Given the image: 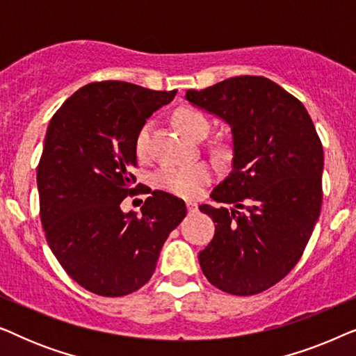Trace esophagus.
I'll list each match as a JSON object with an SVG mask.
<instances>
[{
	"instance_id": "1",
	"label": "esophagus",
	"mask_w": 356,
	"mask_h": 356,
	"mask_svg": "<svg viewBox=\"0 0 356 356\" xmlns=\"http://www.w3.org/2000/svg\"><path fill=\"white\" fill-rule=\"evenodd\" d=\"M186 206H188V211L189 212H196L197 211V204L194 202V201H188Z\"/></svg>"
}]
</instances>
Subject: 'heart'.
Returning <instances> with one entry per match:
<instances>
[{"label":"heart","instance_id":"heart-1","mask_svg":"<svg viewBox=\"0 0 356 356\" xmlns=\"http://www.w3.org/2000/svg\"><path fill=\"white\" fill-rule=\"evenodd\" d=\"M175 123L183 131L188 138L194 140L204 139L211 131V121L202 111L193 106H181L175 111ZM149 133L150 123H145L136 136V152L144 155L149 147ZM211 179V170L204 163H189V165H165L155 173V181L162 189L178 194V196L191 197L197 194L204 184Z\"/></svg>","mask_w":356,"mask_h":356}]
</instances>
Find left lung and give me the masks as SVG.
Wrapping results in <instances>:
<instances>
[{
	"mask_svg": "<svg viewBox=\"0 0 356 356\" xmlns=\"http://www.w3.org/2000/svg\"><path fill=\"white\" fill-rule=\"evenodd\" d=\"M184 99L232 129V170L211 194L232 207L199 206L217 223L199 264L222 291L261 293L293 269L319 217L318 133L303 104L262 76L230 77Z\"/></svg>",
	"mask_w": 356,
	"mask_h": 356,
	"instance_id": "left-lung-1",
	"label": "left lung"
}]
</instances>
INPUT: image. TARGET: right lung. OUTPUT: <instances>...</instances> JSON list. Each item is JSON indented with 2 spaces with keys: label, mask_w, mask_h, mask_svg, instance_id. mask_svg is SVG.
Returning a JSON list of instances; mask_svg holds the SVG:
<instances>
[{
  "label": "right lung",
  "mask_w": 356,
  "mask_h": 356,
  "mask_svg": "<svg viewBox=\"0 0 356 356\" xmlns=\"http://www.w3.org/2000/svg\"><path fill=\"white\" fill-rule=\"evenodd\" d=\"M175 94L92 82L48 124L37 168L42 225L63 269L92 293L123 296L147 284L165 240L186 217L183 199L163 191H154L139 213L121 209L134 191L136 136Z\"/></svg>",
  "instance_id": "add662e5"
}]
</instances>
